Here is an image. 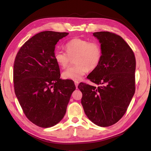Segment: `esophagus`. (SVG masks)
Masks as SVG:
<instances>
[{"instance_id":"1","label":"esophagus","mask_w":151,"mask_h":151,"mask_svg":"<svg viewBox=\"0 0 151 151\" xmlns=\"http://www.w3.org/2000/svg\"><path fill=\"white\" fill-rule=\"evenodd\" d=\"M79 82L78 81H74V84H75V85H76V88L77 89V87H78V85H79Z\"/></svg>"}]
</instances>
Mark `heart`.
I'll return each mask as SVG.
<instances>
[{"label":"heart","mask_w":151,"mask_h":151,"mask_svg":"<svg viewBox=\"0 0 151 151\" xmlns=\"http://www.w3.org/2000/svg\"><path fill=\"white\" fill-rule=\"evenodd\" d=\"M66 52L56 50L53 57L57 64L62 68L66 67L74 57L75 65L67 68L62 73V77L65 79L80 80L88 71L96 68L102 58L101 45L95 41L81 38H74L65 45Z\"/></svg>","instance_id":"b5f03b06"}]
</instances>
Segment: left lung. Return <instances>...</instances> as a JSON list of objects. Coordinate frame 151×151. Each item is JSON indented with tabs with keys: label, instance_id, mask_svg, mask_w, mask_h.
Instances as JSON below:
<instances>
[{
	"label": "left lung",
	"instance_id": "left-lung-1",
	"mask_svg": "<svg viewBox=\"0 0 151 151\" xmlns=\"http://www.w3.org/2000/svg\"><path fill=\"white\" fill-rule=\"evenodd\" d=\"M93 36L101 43L102 58L88 79L99 85L81 83V103L89 119L106 127L119 121L127 110L135 91V57L133 50L120 36L108 31Z\"/></svg>",
	"mask_w": 151,
	"mask_h": 151
}]
</instances>
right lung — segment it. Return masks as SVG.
<instances>
[{
    "label": "right lung",
    "mask_w": 151,
    "mask_h": 151,
    "mask_svg": "<svg viewBox=\"0 0 151 151\" xmlns=\"http://www.w3.org/2000/svg\"><path fill=\"white\" fill-rule=\"evenodd\" d=\"M68 34L45 31L35 35L21 47L14 63L16 97L27 118L42 128L62 120L76 89L72 81L60 79L53 57L56 44Z\"/></svg>",
    "instance_id": "1"
}]
</instances>
